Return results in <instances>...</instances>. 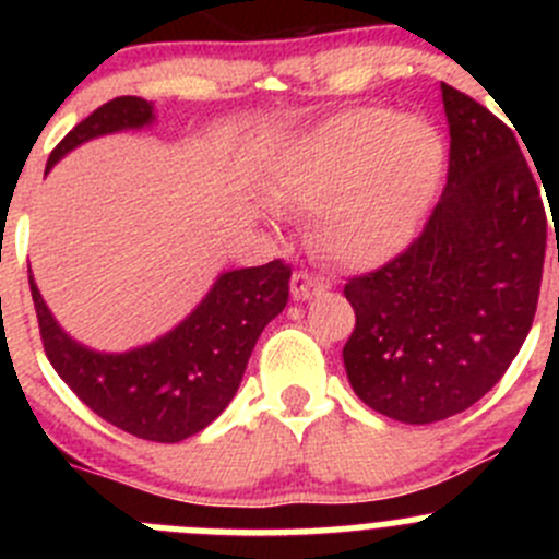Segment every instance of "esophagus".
<instances>
[{"label":"esophagus","mask_w":559,"mask_h":559,"mask_svg":"<svg viewBox=\"0 0 559 559\" xmlns=\"http://www.w3.org/2000/svg\"><path fill=\"white\" fill-rule=\"evenodd\" d=\"M326 289V284L321 278H316L311 273H295L292 275V297L300 302L306 300H313L316 295H321V292Z\"/></svg>","instance_id":"34e87169"}]
</instances>
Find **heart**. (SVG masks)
I'll return each instance as SVG.
<instances>
[{
	"label": "heart",
	"instance_id": "1",
	"mask_svg": "<svg viewBox=\"0 0 559 559\" xmlns=\"http://www.w3.org/2000/svg\"><path fill=\"white\" fill-rule=\"evenodd\" d=\"M443 165L447 148L427 121L354 107L292 140L273 162L267 189L275 205L316 213L326 257L376 267L414 240Z\"/></svg>",
	"mask_w": 559,
	"mask_h": 559
}]
</instances>
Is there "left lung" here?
<instances>
[{
    "instance_id": "8db88e82",
    "label": "left lung",
    "mask_w": 559,
    "mask_h": 559,
    "mask_svg": "<svg viewBox=\"0 0 559 559\" xmlns=\"http://www.w3.org/2000/svg\"><path fill=\"white\" fill-rule=\"evenodd\" d=\"M452 151L425 233L346 284L348 384L389 419L432 425L489 392L533 326L546 251L538 186L514 132L441 83Z\"/></svg>"
}]
</instances>
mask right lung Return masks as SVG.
I'll use <instances>...</instances> for the list:
<instances>
[{
  "label": "right lung",
  "mask_w": 559,
  "mask_h": 559,
  "mask_svg": "<svg viewBox=\"0 0 559 559\" xmlns=\"http://www.w3.org/2000/svg\"><path fill=\"white\" fill-rule=\"evenodd\" d=\"M154 103L118 97L83 118L50 154L45 173L88 140L148 129ZM292 270L281 259L227 270L183 321L129 352H97L61 330L29 275L39 335L50 365L88 408L118 430L156 443H178L205 430L243 381L264 326L286 308Z\"/></svg>",
  "instance_id": "right-lung-1"
}]
</instances>
